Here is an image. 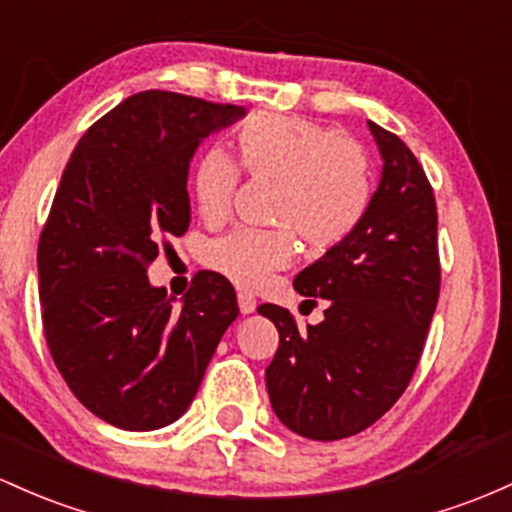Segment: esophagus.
Returning <instances> with one entry per match:
<instances>
[{"instance_id":"esophagus-1","label":"esophagus","mask_w":512,"mask_h":512,"mask_svg":"<svg viewBox=\"0 0 512 512\" xmlns=\"http://www.w3.org/2000/svg\"><path fill=\"white\" fill-rule=\"evenodd\" d=\"M238 306H240V313H243V316H250V313H255L257 301L252 299L250 294H245V291H240V294H238Z\"/></svg>"}]
</instances>
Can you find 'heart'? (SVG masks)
<instances>
[{"label": "heart", "mask_w": 512, "mask_h": 512, "mask_svg": "<svg viewBox=\"0 0 512 512\" xmlns=\"http://www.w3.org/2000/svg\"><path fill=\"white\" fill-rule=\"evenodd\" d=\"M243 170L277 182L272 221L277 230L238 228L206 245L204 260L228 282L257 289L294 255V233L311 250H328L350 238L372 204V165L362 145L333 136L318 123L284 114H255L235 133ZM238 184V167L221 148H209L192 174L201 218H226Z\"/></svg>", "instance_id": "obj_1"}]
</instances>
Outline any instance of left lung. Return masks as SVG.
I'll return each mask as SVG.
<instances>
[{"label": "left lung", "mask_w": 512, "mask_h": 512, "mask_svg": "<svg viewBox=\"0 0 512 512\" xmlns=\"http://www.w3.org/2000/svg\"><path fill=\"white\" fill-rule=\"evenodd\" d=\"M369 131L384 167L367 216L294 279L301 296L325 299V318L299 330L286 308H257L279 330L265 372L269 401L286 428L308 440L357 435L401 398L440 296L428 177L401 138L374 121Z\"/></svg>", "instance_id": "8db88e82"}]
</instances>
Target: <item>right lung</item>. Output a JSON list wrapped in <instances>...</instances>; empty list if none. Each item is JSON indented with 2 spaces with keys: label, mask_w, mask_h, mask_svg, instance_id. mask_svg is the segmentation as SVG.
<instances>
[{
  "label": "right lung",
  "mask_w": 512,
  "mask_h": 512,
  "mask_svg": "<svg viewBox=\"0 0 512 512\" xmlns=\"http://www.w3.org/2000/svg\"><path fill=\"white\" fill-rule=\"evenodd\" d=\"M243 116V106L138 92L84 133L60 179L38 240L43 330L77 401L121 430L184 415L240 313L218 272L196 274L179 308L145 272L162 238L187 233L199 143Z\"/></svg>",
  "instance_id": "right-lung-1"
}]
</instances>
